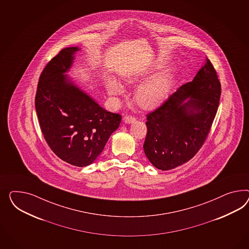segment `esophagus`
Masks as SVG:
<instances>
[{
    "mask_svg": "<svg viewBox=\"0 0 249 249\" xmlns=\"http://www.w3.org/2000/svg\"><path fill=\"white\" fill-rule=\"evenodd\" d=\"M135 121H136V119L131 116H126L123 118V122L126 124H131V123H134Z\"/></svg>",
    "mask_w": 249,
    "mask_h": 249,
    "instance_id": "34e87169",
    "label": "esophagus"
}]
</instances>
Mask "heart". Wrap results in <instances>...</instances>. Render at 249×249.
Segmentation results:
<instances>
[{
    "label": "heart",
    "instance_id": "b5f03b06",
    "mask_svg": "<svg viewBox=\"0 0 249 249\" xmlns=\"http://www.w3.org/2000/svg\"><path fill=\"white\" fill-rule=\"evenodd\" d=\"M144 73L131 74L126 78L129 84L140 83L145 80ZM172 87V76L169 72L163 71L156 74L142 84L135 90L134 100L142 108L153 109L160 107L168 100ZM108 95L118 104L117 97L124 92V88L116 80L108 81L107 84Z\"/></svg>",
    "mask_w": 249,
    "mask_h": 249
}]
</instances>
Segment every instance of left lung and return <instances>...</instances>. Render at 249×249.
<instances>
[{
	"label": "left lung",
	"mask_w": 249,
	"mask_h": 249,
	"mask_svg": "<svg viewBox=\"0 0 249 249\" xmlns=\"http://www.w3.org/2000/svg\"><path fill=\"white\" fill-rule=\"evenodd\" d=\"M221 85L208 58L193 79L147 115L144 152L155 168L168 170L191 160L209 134Z\"/></svg>",
	"instance_id": "obj_1"
}]
</instances>
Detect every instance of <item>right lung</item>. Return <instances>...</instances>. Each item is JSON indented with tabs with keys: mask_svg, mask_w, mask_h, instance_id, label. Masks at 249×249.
<instances>
[{
	"mask_svg": "<svg viewBox=\"0 0 249 249\" xmlns=\"http://www.w3.org/2000/svg\"><path fill=\"white\" fill-rule=\"evenodd\" d=\"M79 47L61 50L40 74L35 108L48 145L63 161L86 167L95 161L121 116L111 113L68 76Z\"/></svg>",
	"mask_w": 249,
	"mask_h": 249,
	"instance_id": "right-lung-1",
	"label": "right lung"
}]
</instances>
